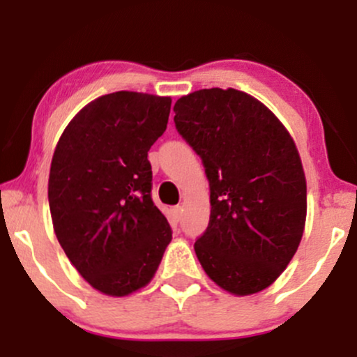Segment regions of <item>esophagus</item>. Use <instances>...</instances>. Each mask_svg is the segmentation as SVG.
<instances>
[{
	"label": "esophagus",
	"mask_w": 357,
	"mask_h": 357,
	"mask_svg": "<svg viewBox=\"0 0 357 357\" xmlns=\"http://www.w3.org/2000/svg\"><path fill=\"white\" fill-rule=\"evenodd\" d=\"M172 215H174V218L176 220H179V218H181V215H183V206H174V208H172Z\"/></svg>",
	"instance_id": "obj_1"
}]
</instances>
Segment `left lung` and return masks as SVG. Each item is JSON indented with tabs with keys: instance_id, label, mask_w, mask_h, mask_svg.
<instances>
[{
	"instance_id": "left-lung-1",
	"label": "left lung",
	"mask_w": 357,
	"mask_h": 357,
	"mask_svg": "<svg viewBox=\"0 0 357 357\" xmlns=\"http://www.w3.org/2000/svg\"><path fill=\"white\" fill-rule=\"evenodd\" d=\"M174 123L210 183V222L195 252L215 284L237 296L271 287L298 249L307 179L278 116L238 89H199L174 105Z\"/></svg>"
}]
</instances>
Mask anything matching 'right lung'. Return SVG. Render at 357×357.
<instances>
[{
	"instance_id": "add662e5",
	"label": "right lung",
	"mask_w": 357,
	"mask_h": 357,
	"mask_svg": "<svg viewBox=\"0 0 357 357\" xmlns=\"http://www.w3.org/2000/svg\"><path fill=\"white\" fill-rule=\"evenodd\" d=\"M169 112V96L109 93L79 109L54 151V232L77 273L103 295L147 287L172 238L151 198L147 159Z\"/></svg>"
}]
</instances>
